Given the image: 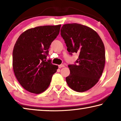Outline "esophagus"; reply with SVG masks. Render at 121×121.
I'll use <instances>...</instances> for the list:
<instances>
[{
    "label": "esophagus",
    "mask_w": 121,
    "mask_h": 121,
    "mask_svg": "<svg viewBox=\"0 0 121 121\" xmlns=\"http://www.w3.org/2000/svg\"><path fill=\"white\" fill-rule=\"evenodd\" d=\"M59 68H62V67H65V65H59Z\"/></svg>",
    "instance_id": "34e87169"
}]
</instances>
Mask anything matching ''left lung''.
<instances>
[{
	"mask_svg": "<svg viewBox=\"0 0 121 121\" xmlns=\"http://www.w3.org/2000/svg\"><path fill=\"white\" fill-rule=\"evenodd\" d=\"M61 35L70 54H79L77 65H68L67 84L76 92L86 91L98 83L103 72L106 60L103 42L92 29L78 23L63 25Z\"/></svg>",
	"mask_w": 121,
	"mask_h": 121,
	"instance_id": "1",
	"label": "left lung"
}]
</instances>
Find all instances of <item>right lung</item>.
Wrapping results in <instances>:
<instances>
[{
    "mask_svg": "<svg viewBox=\"0 0 121 121\" xmlns=\"http://www.w3.org/2000/svg\"><path fill=\"white\" fill-rule=\"evenodd\" d=\"M61 24L37 26L26 30L16 40L13 51V68L18 82L31 93L48 89L58 65L46 61L48 49L59 34Z\"/></svg>",
    "mask_w": 121,
    "mask_h": 121,
    "instance_id": "1",
    "label": "right lung"
}]
</instances>
